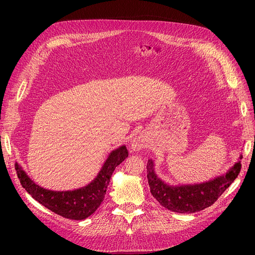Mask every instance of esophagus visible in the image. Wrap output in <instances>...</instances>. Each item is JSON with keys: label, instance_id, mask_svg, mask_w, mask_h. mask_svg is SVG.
I'll return each mask as SVG.
<instances>
[{"label": "esophagus", "instance_id": "obj_1", "mask_svg": "<svg viewBox=\"0 0 255 255\" xmlns=\"http://www.w3.org/2000/svg\"><path fill=\"white\" fill-rule=\"evenodd\" d=\"M146 146V140L142 136L135 137L132 141V150L133 151H139Z\"/></svg>", "mask_w": 255, "mask_h": 255}]
</instances>
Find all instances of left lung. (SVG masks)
I'll return each mask as SVG.
<instances>
[{
	"mask_svg": "<svg viewBox=\"0 0 255 255\" xmlns=\"http://www.w3.org/2000/svg\"><path fill=\"white\" fill-rule=\"evenodd\" d=\"M241 169L242 164L238 161L228 173L216 177L210 182L173 187L158 179L154 172L153 161L150 159L146 164V176L151 194L161 206L171 212L191 214L202 211L217 201L218 198L234 182Z\"/></svg>",
	"mask_w": 255,
	"mask_h": 255,
	"instance_id": "8db88e82",
	"label": "left lung"
}]
</instances>
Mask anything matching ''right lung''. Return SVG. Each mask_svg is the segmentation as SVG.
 Instances as JSON below:
<instances>
[{"label": "right lung", "mask_w": 255, "mask_h": 255, "mask_svg": "<svg viewBox=\"0 0 255 255\" xmlns=\"http://www.w3.org/2000/svg\"><path fill=\"white\" fill-rule=\"evenodd\" d=\"M128 156V151L126 145L113 151L96 179L87 186L72 191H52L41 188L29 179L18 164H14V169L22 187L36 201L61 217L83 220L94 214L101 205L115 168Z\"/></svg>", "instance_id": "right-lung-1"}]
</instances>
